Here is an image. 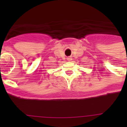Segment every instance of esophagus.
<instances>
[{
    "mask_svg": "<svg viewBox=\"0 0 127 127\" xmlns=\"http://www.w3.org/2000/svg\"><path fill=\"white\" fill-rule=\"evenodd\" d=\"M67 61H72V58L71 57H68L67 58Z\"/></svg>",
    "mask_w": 127,
    "mask_h": 127,
    "instance_id": "esophagus-1",
    "label": "esophagus"
}]
</instances>
